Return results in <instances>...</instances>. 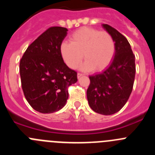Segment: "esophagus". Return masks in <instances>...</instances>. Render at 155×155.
<instances>
[{"label":"esophagus","mask_w":155,"mask_h":155,"mask_svg":"<svg viewBox=\"0 0 155 155\" xmlns=\"http://www.w3.org/2000/svg\"><path fill=\"white\" fill-rule=\"evenodd\" d=\"M81 76H83V74H81V73H78V78H81Z\"/></svg>","instance_id":"obj_1"}]
</instances>
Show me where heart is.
Returning a JSON list of instances; mask_svg holds the SVG:
<instances>
[{
  "label": "heart",
  "instance_id": "obj_1",
  "mask_svg": "<svg viewBox=\"0 0 155 155\" xmlns=\"http://www.w3.org/2000/svg\"><path fill=\"white\" fill-rule=\"evenodd\" d=\"M70 41L61 43V53L66 64L72 69L79 65L84 54L85 62L82 69L102 71L110 64L116 52L114 39L105 31L83 27L71 34Z\"/></svg>",
  "mask_w": 155,
  "mask_h": 155
}]
</instances>
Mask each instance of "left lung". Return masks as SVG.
I'll return each instance as SVG.
<instances>
[{"instance_id": "obj_1", "label": "left lung", "mask_w": 155, "mask_h": 155, "mask_svg": "<svg viewBox=\"0 0 155 155\" xmlns=\"http://www.w3.org/2000/svg\"><path fill=\"white\" fill-rule=\"evenodd\" d=\"M102 26L114 39L115 57L106 69L89 76L87 98L93 111L107 116L119 112L127 103L132 92L136 67L127 38L109 25Z\"/></svg>"}]
</instances>
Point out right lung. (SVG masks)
<instances>
[{
	"mask_svg": "<svg viewBox=\"0 0 155 155\" xmlns=\"http://www.w3.org/2000/svg\"><path fill=\"white\" fill-rule=\"evenodd\" d=\"M68 28L53 26L28 46L19 70L25 97L35 110L52 113L66 105L68 87L78 81L77 72L64 63L61 45Z\"/></svg>",
	"mask_w": 155,
	"mask_h": 155,
	"instance_id": "add662e5",
	"label": "right lung"
}]
</instances>
